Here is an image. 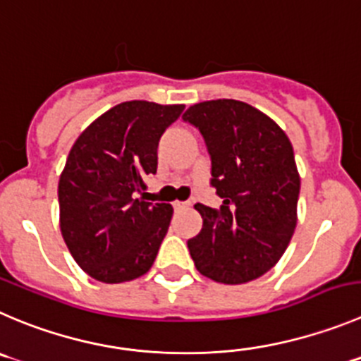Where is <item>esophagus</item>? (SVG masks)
Wrapping results in <instances>:
<instances>
[{
  "mask_svg": "<svg viewBox=\"0 0 361 361\" xmlns=\"http://www.w3.org/2000/svg\"><path fill=\"white\" fill-rule=\"evenodd\" d=\"M188 207H190V202H178V200L173 202L175 211H183V209H188Z\"/></svg>",
  "mask_w": 361,
  "mask_h": 361,
  "instance_id": "esophagus-1",
  "label": "esophagus"
}]
</instances>
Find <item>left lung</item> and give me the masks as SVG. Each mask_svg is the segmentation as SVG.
I'll use <instances>...</instances> for the list:
<instances>
[{
  "label": "left lung",
  "mask_w": 361,
  "mask_h": 361,
  "mask_svg": "<svg viewBox=\"0 0 361 361\" xmlns=\"http://www.w3.org/2000/svg\"><path fill=\"white\" fill-rule=\"evenodd\" d=\"M183 118L202 133L211 156L218 209L197 204L204 225L188 241L204 276L239 286L266 274L286 253L298 223V173L289 138L260 109L216 99Z\"/></svg>",
  "instance_id": "8db88e82"
}]
</instances>
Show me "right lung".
I'll return each mask as SVG.
<instances>
[{
	"label": "right lung",
	"mask_w": 361,
	"mask_h": 361,
	"mask_svg": "<svg viewBox=\"0 0 361 361\" xmlns=\"http://www.w3.org/2000/svg\"><path fill=\"white\" fill-rule=\"evenodd\" d=\"M184 104L127 101L78 136L58 183L60 230L78 266L104 283L152 267L173 207L138 197L157 170V145Z\"/></svg>",
	"instance_id": "right-lung-1"
}]
</instances>
